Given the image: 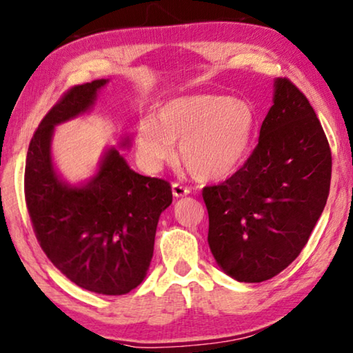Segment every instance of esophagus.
<instances>
[{"mask_svg":"<svg viewBox=\"0 0 353 353\" xmlns=\"http://www.w3.org/2000/svg\"><path fill=\"white\" fill-rule=\"evenodd\" d=\"M172 194L173 196H186L190 194V189L188 186H183V184L180 183H173L172 184Z\"/></svg>","mask_w":353,"mask_h":353,"instance_id":"obj_1","label":"esophagus"}]
</instances>
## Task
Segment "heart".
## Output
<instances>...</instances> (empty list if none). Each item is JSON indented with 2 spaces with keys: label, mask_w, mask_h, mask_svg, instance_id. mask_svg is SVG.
Listing matches in <instances>:
<instances>
[{
  "label": "heart",
  "mask_w": 353,
  "mask_h": 353,
  "mask_svg": "<svg viewBox=\"0 0 353 353\" xmlns=\"http://www.w3.org/2000/svg\"><path fill=\"white\" fill-rule=\"evenodd\" d=\"M157 119L145 117L136 128V148L148 170L175 159L180 142L184 165L200 180H223L248 157L256 114L243 99L215 94L176 97L161 105Z\"/></svg>",
  "instance_id": "b5f03b06"
}]
</instances>
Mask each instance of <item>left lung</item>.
Instances as JSON below:
<instances>
[{"label": "left lung", "mask_w": 353, "mask_h": 353, "mask_svg": "<svg viewBox=\"0 0 353 353\" xmlns=\"http://www.w3.org/2000/svg\"><path fill=\"white\" fill-rule=\"evenodd\" d=\"M329 141L310 102L288 79L274 80L273 107L248 161L219 186L203 189L208 243L239 282L285 270L324 211L330 190Z\"/></svg>", "instance_id": "left-lung-1"}]
</instances>
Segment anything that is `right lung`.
<instances>
[{
	"label": "right lung",
	"mask_w": 353,
	"mask_h": 353,
	"mask_svg": "<svg viewBox=\"0 0 353 353\" xmlns=\"http://www.w3.org/2000/svg\"><path fill=\"white\" fill-rule=\"evenodd\" d=\"M107 82L72 86L43 117L29 144L24 196L37 240L54 267L88 292L119 296L144 281L159 215L172 203L170 184L136 173L111 147L94 176L71 186L51 157L54 127L90 111Z\"/></svg>",
	"instance_id": "obj_1"
}]
</instances>
